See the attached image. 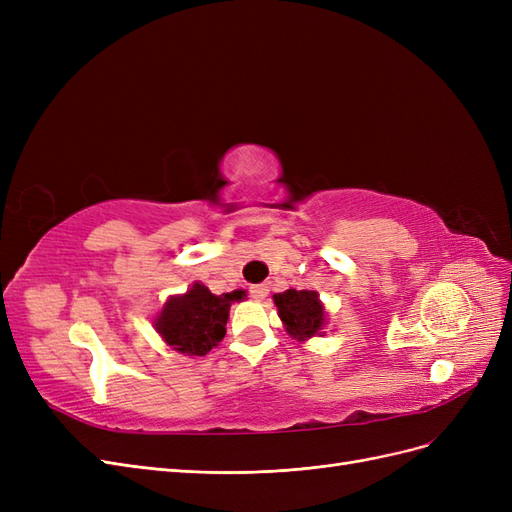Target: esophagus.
<instances>
[{
    "instance_id": "esophagus-1",
    "label": "esophagus",
    "mask_w": 512,
    "mask_h": 512,
    "mask_svg": "<svg viewBox=\"0 0 512 512\" xmlns=\"http://www.w3.org/2000/svg\"><path fill=\"white\" fill-rule=\"evenodd\" d=\"M269 288H271L269 284H256V286L250 288V294H252L256 301H262L269 294Z\"/></svg>"
}]
</instances>
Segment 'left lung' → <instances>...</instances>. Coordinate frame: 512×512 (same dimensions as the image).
Returning <instances> with one entry per match:
<instances>
[{
  "instance_id": "left-lung-1",
  "label": "left lung",
  "mask_w": 512,
  "mask_h": 512,
  "mask_svg": "<svg viewBox=\"0 0 512 512\" xmlns=\"http://www.w3.org/2000/svg\"><path fill=\"white\" fill-rule=\"evenodd\" d=\"M273 301L290 335L305 339L320 333L324 324V307L314 290L290 288L286 292L273 294Z\"/></svg>"
}]
</instances>
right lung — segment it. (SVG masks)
Instances as JSON below:
<instances>
[{
  "label": "right lung",
  "mask_w": 512,
  "mask_h": 512,
  "mask_svg": "<svg viewBox=\"0 0 512 512\" xmlns=\"http://www.w3.org/2000/svg\"><path fill=\"white\" fill-rule=\"evenodd\" d=\"M243 290L211 294L203 284H194L181 297L168 299L156 318V329L168 346L185 356H205L226 335L228 309L241 301Z\"/></svg>",
  "instance_id": "1"
}]
</instances>
